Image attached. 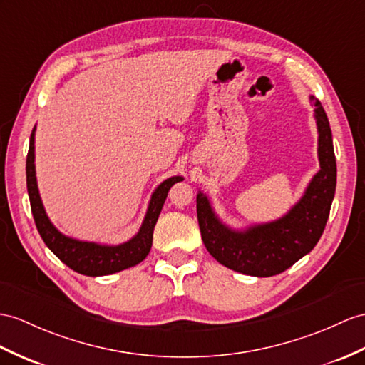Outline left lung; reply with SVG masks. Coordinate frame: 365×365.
I'll list each match as a JSON object with an SVG mask.
<instances>
[{
    "instance_id": "left-lung-1",
    "label": "left lung",
    "mask_w": 365,
    "mask_h": 365,
    "mask_svg": "<svg viewBox=\"0 0 365 365\" xmlns=\"http://www.w3.org/2000/svg\"><path fill=\"white\" fill-rule=\"evenodd\" d=\"M319 172L309 181L304 197L282 218L235 230L221 223L209 198L197 195L198 225L209 254L226 268L255 277H271L291 268L321 238L336 190V158L330 122L314 96Z\"/></svg>"
}]
</instances>
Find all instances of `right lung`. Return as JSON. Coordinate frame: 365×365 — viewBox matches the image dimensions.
I'll use <instances>...</instances> for the list:
<instances>
[{
    "label": "right lung",
    "instance_id": "1",
    "mask_svg": "<svg viewBox=\"0 0 365 365\" xmlns=\"http://www.w3.org/2000/svg\"><path fill=\"white\" fill-rule=\"evenodd\" d=\"M35 127L32 130L29 140V152L26 158V182H28V193L31 201V210L35 220V226L38 229L43 242L49 250L54 252L58 259L71 269L90 275V277H99V275H110L114 272L131 268L148 255L153 243V230L158 221L159 213L164 206L167 193L172 185L178 181H182V176H172L158 185L153 192L152 200L148 202L145 218L142 221L139 232L130 238L128 242L120 245H99L93 242H82L66 237L51 223L43 207L40 198L37 176H35Z\"/></svg>",
    "mask_w": 365,
    "mask_h": 365
}]
</instances>
